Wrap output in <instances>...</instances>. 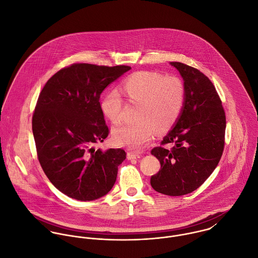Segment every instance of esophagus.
Returning a JSON list of instances; mask_svg holds the SVG:
<instances>
[{
	"mask_svg": "<svg viewBox=\"0 0 258 258\" xmlns=\"http://www.w3.org/2000/svg\"><path fill=\"white\" fill-rule=\"evenodd\" d=\"M140 157H141V155L138 154V153H133V152H128V153H127V158H128L129 160H132V159H139Z\"/></svg>",
	"mask_w": 258,
	"mask_h": 258,
	"instance_id": "1",
	"label": "esophagus"
}]
</instances>
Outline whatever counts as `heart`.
I'll return each mask as SVG.
<instances>
[{
	"instance_id": "b5f03b06",
	"label": "heart",
	"mask_w": 258,
	"mask_h": 258,
	"mask_svg": "<svg viewBox=\"0 0 258 258\" xmlns=\"http://www.w3.org/2000/svg\"><path fill=\"white\" fill-rule=\"evenodd\" d=\"M117 89L107 91L100 102L101 111L112 123L122 119L123 95L139 103L135 123L117 126L112 131L114 144L140 150L153 138L155 131L169 130L179 119L185 100L184 82L177 76H164L154 72H138L123 80Z\"/></svg>"
}]
</instances>
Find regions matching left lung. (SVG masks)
I'll use <instances>...</instances> for the list:
<instances>
[{"instance_id": "8db88e82", "label": "left lung", "mask_w": 258, "mask_h": 258, "mask_svg": "<svg viewBox=\"0 0 258 258\" xmlns=\"http://www.w3.org/2000/svg\"><path fill=\"white\" fill-rule=\"evenodd\" d=\"M184 79L185 100L176 126L152 149L161 170L152 187L167 196H184L205 183L217 168L224 147L225 113L215 85L199 70L171 62ZM171 143V150L163 146Z\"/></svg>"}]
</instances>
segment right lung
Instances as JSON below:
<instances>
[{
	"mask_svg": "<svg viewBox=\"0 0 258 258\" xmlns=\"http://www.w3.org/2000/svg\"><path fill=\"white\" fill-rule=\"evenodd\" d=\"M130 69L74 63L53 74L39 93L32 122L37 159L51 184L70 198L99 199L116 182L126 152L94 147L109 134L99 100Z\"/></svg>",
	"mask_w": 258,
	"mask_h": 258,
	"instance_id": "1",
	"label": "right lung"
}]
</instances>
